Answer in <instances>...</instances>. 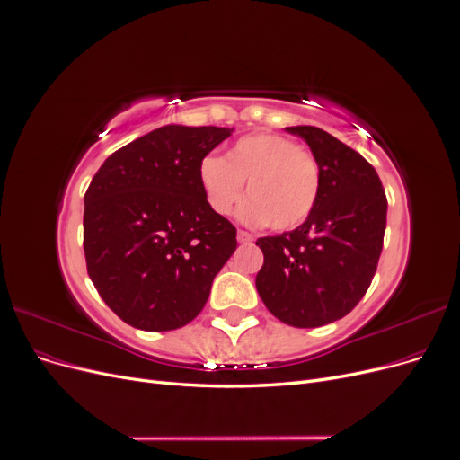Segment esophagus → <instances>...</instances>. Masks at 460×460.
I'll use <instances>...</instances> for the list:
<instances>
[{"label":"esophagus","mask_w":460,"mask_h":460,"mask_svg":"<svg viewBox=\"0 0 460 460\" xmlns=\"http://www.w3.org/2000/svg\"><path fill=\"white\" fill-rule=\"evenodd\" d=\"M238 242H240V243H252V242H253V235L249 234V232L238 230Z\"/></svg>","instance_id":"34e87169"}]
</instances>
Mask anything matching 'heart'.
Wrapping results in <instances>:
<instances>
[{
	"label": "heart",
	"mask_w": 460,
	"mask_h": 460,
	"mask_svg": "<svg viewBox=\"0 0 460 460\" xmlns=\"http://www.w3.org/2000/svg\"><path fill=\"white\" fill-rule=\"evenodd\" d=\"M199 184L211 211L226 217L243 198L240 218L276 230L299 226L320 191L318 163L311 151L280 134L257 132L240 137L225 159L208 155L199 164Z\"/></svg>",
	"instance_id": "b5f03b06"
}]
</instances>
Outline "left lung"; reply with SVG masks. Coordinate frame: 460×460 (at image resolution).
Wrapping results in <instances>:
<instances>
[{"mask_svg": "<svg viewBox=\"0 0 460 460\" xmlns=\"http://www.w3.org/2000/svg\"><path fill=\"white\" fill-rule=\"evenodd\" d=\"M311 147L320 191L301 226L259 238L264 255L255 286L284 324L316 328L363 299L382 253L387 199L378 172L355 149L316 127H289Z\"/></svg>", "mask_w": 460, "mask_h": 460, "instance_id": "1", "label": "left lung"}]
</instances>
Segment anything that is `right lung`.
I'll return each mask as SVG.
<instances>
[{
  "label": "right lung",
  "mask_w": 460,
  "mask_h": 460,
  "mask_svg": "<svg viewBox=\"0 0 460 460\" xmlns=\"http://www.w3.org/2000/svg\"><path fill=\"white\" fill-rule=\"evenodd\" d=\"M234 128L166 124L107 157L84 196V255L97 294L146 332L182 328L235 252V228L199 184Z\"/></svg>",
  "instance_id": "add662e5"
}]
</instances>
